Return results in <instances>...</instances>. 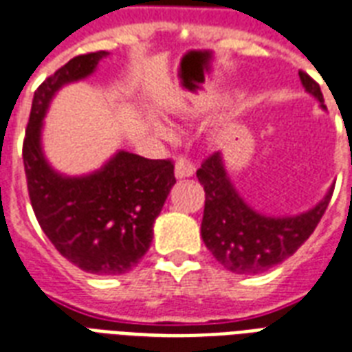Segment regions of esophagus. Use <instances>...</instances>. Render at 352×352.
<instances>
[{"label":"esophagus","instance_id":"obj_1","mask_svg":"<svg viewBox=\"0 0 352 352\" xmlns=\"http://www.w3.org/2000/svg\"><path fill=\"white\" fill-rule=\"evenodd\" d=\"M195 173V166L186 160V158H179L175 164V177L177 179H186V177H192Z\"/></svg>","mask_w":352,"mask_h":352}]
</instances>
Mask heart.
I'll return each mask as SVG.
<instances>
[{"instance_id": "1", "label": "heart", "mask_w": 352, "mask_h": 352, "mask_svg": "<svg viewBox=\"0 0 352 352\" xmlns=\"http://www.w3.org/2000/svg\"><path fill=\"white\" fill-rule=\"evenodd\" d=\"M157 127H158V129H160V131H164V125H160V123H158Z\"/></svg>"}]
</instances>
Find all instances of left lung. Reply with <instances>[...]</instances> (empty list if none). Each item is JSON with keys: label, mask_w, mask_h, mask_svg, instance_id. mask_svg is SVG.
<instances>
[{"label": "left lung", "mask_w": 352, "mask_h": 352, "mask_svg": "<svg viewBox=\"0 0 352 352\" xmlns=\"http://www.w3.org/2000/svg\"><path fill=\"white\" fill-rule=\"evenodd\" d=\"M299 77L305 90L323 103L318 82L305 72ZM197 179L205 188L201 238L214 258L238 275H258L289 258L316 230L332 197L331 188L318 205L299 216H264L236 192L219 151L203 160Z\"/></svg>", "instance_id": "obj_1"}]
</instances>
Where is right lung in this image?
<instances>
[{
	"label": "right lung",
	"mask_w": 352,
	"mask_h": 352,
	"mask_svg": "<svg viewBox=\"0 0 352 352\" xmlns=\"http://www.w3.org/2000/svg\"><path fill=\"white\" fill-rule=\"evenodd\" d=\"M107 51L74 57L36 88L23 140L27 190L40 227L64 258L94 275H123L153 240V223L175 184L173 162L118 151L85 177L53 170L40 146L42 120L58 88L85 79Z\"/></svg>",
	"instance_id": "1"
}]
</instances>
